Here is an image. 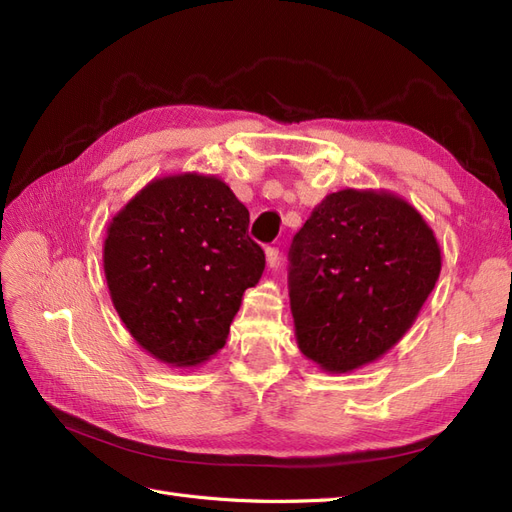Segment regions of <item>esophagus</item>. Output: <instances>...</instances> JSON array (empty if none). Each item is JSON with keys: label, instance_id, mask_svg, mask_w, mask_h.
Wrapping results in <instances>:
<instances>
[{"label": "esophagus", "instance_id": "1", "mask_svg": "<svg viewBox=\"0 0 512 512\" xmlns=\"http://www.w3.org/2000/svg\"><path fill=\"white\" fill-rule=\"evenodd\" d=\"M267 265H269L271 269H275L277 265H280V250H277L275 245H269V247H267Z\"/></svg>", "mask_w": 512, "mask_h": 512}]
</instances>
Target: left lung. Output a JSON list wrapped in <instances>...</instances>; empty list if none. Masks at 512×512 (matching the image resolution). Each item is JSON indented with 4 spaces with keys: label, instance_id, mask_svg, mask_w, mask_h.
Segmentation results:
<instances>
[{
    "label": "left lung",
    "instance_id": "8db88e82",
    "mask_svg": "<svg viewBox=\"0 0 512 512\" xmlns=\"http://www.w3.org/2000/svg\"><path fill=\"white\" fill-rule=\"evenodd\" d=\"M299 350L344 374L391 350L442 269L433 230L391 192L339 190L312 211L288 252Z\"/></svg>",
    "mask_w": 512,
    "mask_h": 512
}]
</instances>
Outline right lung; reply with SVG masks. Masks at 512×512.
I'll use <instances>...</instances> for the list:
<instances>
[{
  "label": "right lung",
  "mask_w": 512,
  "mask_h": 512,
  "mask_svg": "<svg viewBox=\"0 0 512 512\" xmlns=\"http://www.w3.org/2000/svg\"><path fill=\"white\" fill-rule=\"evenodd\" d=\"M250 211L213 175L151 181L108 224L104 275L119 318L158 361L192 367L224 348L265 252Z\"/></svg>",
  "instance_id": "1"
}]
</instances>
